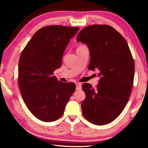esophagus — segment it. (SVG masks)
Listing matches in <instances>:
<instances>
[{
    "label": "esophagus",
    "instance_id": "34e87169",
    "mask_svg": "<svg viewBox=\"0 0 148 148\" xmlns=\"http://www.w3.org/2000/svg\"><path fill=\"white\" fill-rule=\"evenodd\" d=\"M76 90H81V83H77L76 84Z\"/></svg>",
    "mask_w": 148,
    "mask_h": 148
}]
</instances>
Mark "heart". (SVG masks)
<instances>
[{"instance_id":"b5f03b06","label":"heart","mask_w":148,"mask_h":148,"mask_svg":"<svg viewBox=\"0 0 148 148\" xmlns=\"http://www.w3.org/2000/svg\"><path fill=\"white\" fill-rule=\"evenodd\" d=\"M83 46H83V45H81L79 47V48H81V47H83Z\"/></svg>"}]
</instances>
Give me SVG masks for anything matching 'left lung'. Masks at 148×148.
Masks as SVG:
<instances>
[{
	"instance_id": "left-lung-1",
	"label": "left lung",
	"mask_w": 148,
	"mask_h": 148,
	"mask_svg": "<svg viewBox=\"0 0 148 148\" xmlns=\"http://www.w3.org/2000/svg\"><path fill=\"white\" fill-rule=\"evenodd\" d=\"M77 41L89 49L88 69L99 71L96 89L84 83L86 98L81 103L83 114L97 125L109 123L121 114L133 86L135 64L126 40L107 25L86 27L78 34Z\"/></svg>"
}]
</instances>
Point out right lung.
<instances>
[{"label": "right lung", "mask_w": 148, "mask_h": 148, "mask_svg": "<svg viewBox=\"0 0 148 148\" xmlns=\"http://www.w3.org/2000/svg\"><path fill=\"white\" fill-rule=\"evenodd\" d=\"M79 27L51 25L34 34L22 51L18 64V84L30 111L45 122L55 121L64 114L76 90L73 83H63L53 76L61 67L66 47Z\"/></svg>", "instance_id": "obj_1"}]
</instances>
